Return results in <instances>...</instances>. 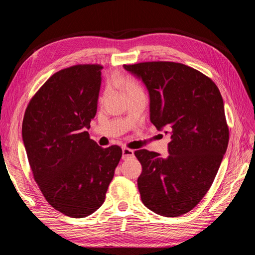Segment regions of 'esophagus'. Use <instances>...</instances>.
I'll use <instances>...</instances> for the list:
<instances>
[{
    "instance_id": "esophagus-1",
    "label": "esophagus",
    "mask_w": 255,
    "mask_h": 255,
    "mask_svg": "<svg viewBox=\"0 0 255 255\" xmlns=\"http://www.w3.org/2000/svg\"><path fill=\"white\" fill-rule=\"evenodd\" d=\"M134 157V151L128 149V148H123L122 149V159H128V158H132Z\"/></svg>"
}]
</instances>
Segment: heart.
Masks as SVG:
<instances>
[{
	"instance_id": "1",
	"label": "heart",
	"mask_w": 255,
	"mask_h": 255,
	"mask_svg": "<svg viewBox=\"0 0 255 255\" xmlns=\"http://www.w3.org/2000/svg\"><path fill=\"white\" fill-rule=\"evenodd\" d=\"M111 84L120 88L123 91V94L127 96V98L143 92L139 84L128 75H117L116 78L112 79Z\"/></svg>"
}]
</instances>
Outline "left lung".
<instances>
[{
  "label": "left lung",
  "mask_w": 255,
  "mask_h": 255,
  "mask_svg": "<svg viewBox=\"0 0 255 255\" xmlns=\"http://www.w3.org/2000/svg\"><path fill=\"white\" fill-rule=\"evenodd\" d=\"M150 98V120L171 137L167 157L148 150L135 155L142 166V203L165 217L191 211L210 189L229 143L218 87L194 68L170 61L125 65Z\"/></svg>",
  "instance_id": "left-lung-1"
}]
</instances>
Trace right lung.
<instances>
[{
	"instance_id": "1",
	"label": "right lung",
	"mask_w": 255,
	"mask_h": 255,
	"mask_svg": "<svg viewBox=\"0 0 255 255\" xmlns=\"http://www.w3.org/2000/svg\"><path fill=\"white\" fill-rule=\"evenodd\" d=\"M99 65H78L53 74L30 100L22 123L28 163L45 200L69 217L84 218L105 200L122 156L103 149L86 129L97 114Z\"/></svg>"
}]
</instances>
